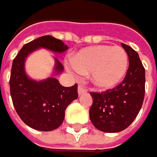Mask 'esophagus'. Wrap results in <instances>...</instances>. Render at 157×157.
<instances>
[{
    "label": "esophagus",
    "instance_id": "obj_1",
    "mask_svg": "<svg viewBox=\"0 0 157 157\" xmlns=\"http://www.w3.org/2000/svg\"><path fill=\"white\" fill-rule=\"evenodd\" d=\"M78 95H82V94H84V93L87 92V90L83 86L79 85L78 88Z\"/></svg>",
    "mask_w": 157,
    "mask_h": 157
}]
</instances>
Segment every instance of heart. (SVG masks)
Masks as SVG:
<instances>
[{"label":"heart","mask_w":157,"mask_h":157,"mask_svg":"<svg viewBox=\"0 0 157 157\" xmlns=\"http://www.w3.org/2000/svg\"><path fill=\"white\" fill-rule=\"evenodd\" d=\"M73 76L88 74L91 83L101 89H112L123 78L128 67V55L121 46L96 45L81 49L71 57Z\"/></svg>","instance_id":"b5f03b06"}]
</instances>
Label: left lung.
Instances as JSON below:
<instances>
[{"instance_id":"left-lung-1","label":"left lung","mask_w":157,"mask_h":157,"mask_svg":"<svg viewBox=\"0 0 157 157\" xmlns=\"http://www.w3.org/2000/svg\"><path fill=\"white\" fill-rule=\"evenodd\" d=\"M129 57V68L123 81L113 90L101 93L90 92L93 103L90 109L92 124L104 132L126 129L138 115L144 99L145 70L139 55L122 44Z\"/></svg>"}]
</instances>
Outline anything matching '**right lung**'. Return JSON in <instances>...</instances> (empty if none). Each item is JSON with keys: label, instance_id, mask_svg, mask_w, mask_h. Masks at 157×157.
<instances>
[{"label": "right lung", "instance_id": "obj_1", "mask_svg": "<svg viewBox=\"0 0 157 157\" xmlns=\"http://www.w3.org/2000/svg\"><path fill=\"white\" fill-rule=\"evenodd\" d=\"M39 48L62 54L68 46L52 36H44L25 44L13 61L10 91L21 120L33 129L49 132L62 124L67 107L78 99V85L63 87L54 77L43 80L29 78L25 72V59ZM54 59V75L62 73L63 65L57 58Z\"/></svg>", "mask_w": 157, "mask_h": 157}]
</instances>
